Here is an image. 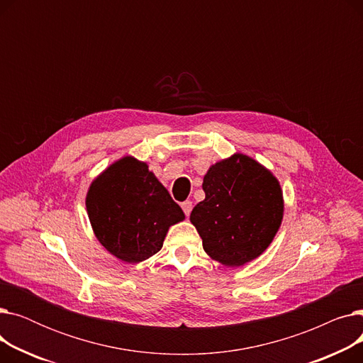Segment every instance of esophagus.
I'll use <instances>...</instances> for the list:
<instances>
[{
	"label": "esophagus",
	"instance_id": "obj_1",
	"mask_svg": "<svg viewBox=\"0 0 363 363\" xmlns=\"http://www.w3.org/2000/svg\"><path fill=\"white\" fill-rule=\"evenodd\" d=\"M181 207H182L185 216H189V213H191V211H193V203L191 201H184L181 204Z\"/></svg>",
	"mask_w": 363,
	"mask_h": 363
}]
</instances>
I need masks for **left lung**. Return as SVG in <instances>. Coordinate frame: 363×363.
<instances>
[{
    "label": "left lung",
    "instance_id": "8db88e82",
    "mask_svg": "<svg viewBox=\"0 0 363 363\" xmlns=\"http://www.w3.org/2000/svg\"><path fill=\"white\" fill-rule=\"evenodd\" d=\"M203 189L206 199L189 220L208 256L241 266L268 249L284 213L279 182L268 169L237 152L207 170Z\"/></svg>",
    "mask_w": 363,
    "mask_h": 363
}]
</instances>
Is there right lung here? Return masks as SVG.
<instances>
[{"mask_svg": "<svg viewBox=\"0 0 363 363\" xmlns=\"http://www.w3.org/2000/svg\"><path fill=\"white\" fill-rule=\"evenodd\" d=\"M86 212L95 237L107 252L129 263L156 255L169 226L185 218L148 166L130 156L92 181Z\"/></svg>", "mask_w": 363, "mask_h": 363, "instance_id": "right-lung-1", "label": "right lung"}]
</instances>
